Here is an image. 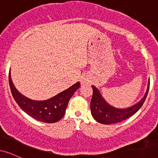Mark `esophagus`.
Returning a JSON list of instances; mask_svg holds the SVG:
<instances>
[{"mask_svg":"<svg viewBox=\"0 0 158 158\" xmlns=\"http://www.w3.org/2000/svg\"><path fill=\"white\" fill-rule=\"evenodd\" d=\"M81 82L82 83V84H84V83H86L87 82V79H85V78H83V79H81Z\"/></svg>","mask_w":158,"mask_h":158,"instance_id":"esophagus-1","label":"esophagus"}]
</instances>
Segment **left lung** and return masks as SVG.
<instances>
[{
  "instance_id": "obj_1",
  "label": "left lung",
  "mask_w": 158,
  "mask_h": 158,
  "mask_svg": "<svg viewBox=\"0 0 158 158\" xmlns=\"http://www.w3.org/2000/svg\"><path fill=\"white\" fill-rule=\"evenodd\" d=\"M148 84H150V81ZM92 88H93V96L90 101V110H91L92 116L98 123L109 125L119 123L134 115L142 107L146 100L149 87H148L144 97L137 104L125 109H119L110 106L103 99L99 90L96 87L92 85Z\"/></svg>"
}]
</instances>
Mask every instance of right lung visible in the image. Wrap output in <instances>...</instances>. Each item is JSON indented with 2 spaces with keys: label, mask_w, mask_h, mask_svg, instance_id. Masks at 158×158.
I'll use <instances>...</instances> for the list:
<instances>
[{
  "label": "right lung",
  "mask_w": 158,
  "mask_h": 158,
  "mask_svg": "<svg viewBox=\"0 0 158 158\" xmlns=\"http://www.w3.org/2000/svg\"><path fill=\"white\" fill-rule=\"evenodd\" d=\"M9 82L12 97L20 108L32 118L47 123L58 122L64 115L68 102L74 92L80 87L77 82L64 91L44 101H35L20 94L14 86L9 73Z\"/></svg>",
  "instance_id": "right-lung-1"
}]
</instances>
